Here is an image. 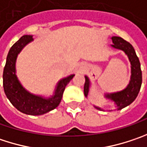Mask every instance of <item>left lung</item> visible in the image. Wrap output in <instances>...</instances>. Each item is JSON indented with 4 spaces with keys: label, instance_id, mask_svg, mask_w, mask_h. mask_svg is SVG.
I'll use <instances>...</instances> for the list:
<instances>
[{
    "label": "left lung",
    "instance_id": "obj_1",
    "mask_svg": "<svg viewBox=\"0 0 147 147\" xmlns=\"http://www.w3.org/2000/svg\"><path fill=\"white\" fill-rule=\"evenodd\" d=\"M111 40L113 42L111 47L123 51L127 55L131 63V75L128 85L121 91L105 94V97L108 100H112L115 105L116 109L119 110L130 105L137 97L142 86V74L139 58L136 56V51L131 43L125 41L123 38L120 37H112ZM84 77H85V83H84V91L85 97H87L90 88V80L88 76H84ZM94 108H96L97 110H103L101 108L97 106H94Z\"/></svg>",
    "mask_w": 147,
    "mask_h": 147
}]
</instances>
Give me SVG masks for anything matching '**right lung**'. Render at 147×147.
Segmentation results:
<instances>
[{
  "label": "right lung",
  "mask_w": 147,
  "mask_h": 147,
  "mask_svg": "<svg viewBox=\"0 0 147 147\" xmlns=\"http://www.w3.org/2000/svg\"><path fill=\"white\" fill-rule=\"evenodd\" d=\"M32 41V35H24L10 48L3 71V88L7 99L19 111L30 115H41L58 107L66 85L74 78V74L60 79L53 94L50 97L37 95L27 91L16 76V62L18 54Z\"/></svg>",
  "instance_id": "right-lung-1"
}]
</instances>
